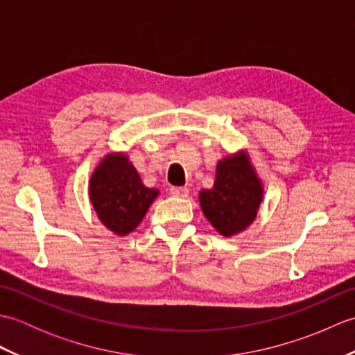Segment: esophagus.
<instances>
[{
  "instance_id": "1",
  "label": "esophagus",
  "mask_w": 355,
  "mask_h": 355,
  "mask_svg": "<svg viewBox=\"0 0 355 355\" xmlns=\"http://www.w3.org/2000/svg\"><path fill=\"white\" fill-rule=\"evenodd\" d=\"M171 193L173 195V197H177V198H186L187 195H189V189H187L186 186H173V187H171Z\"/></svg>"
}]
</instances>
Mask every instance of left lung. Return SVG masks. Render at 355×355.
<instances>
[{
    "label": "left lung",
    "mask_w": 355,
    "mask_h": 355,
    "mask_svg": "<svg viewBox=\"0 0 355 355\" xmlns=\"http://www.w3.org/2000/svg\"><path fill=\"white\" fill-rule=\"evenodd\" d=\"M202 214L224 238L250 227L263 200V184L247 149L223 157L216 163L212 189L198 193Z\"/></svg>",
    "instance_id": "1"
}]
</instances>
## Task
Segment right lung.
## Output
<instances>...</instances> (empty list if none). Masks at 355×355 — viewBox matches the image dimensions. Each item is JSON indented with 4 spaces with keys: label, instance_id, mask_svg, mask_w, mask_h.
<instances>
[{
    "label": "right lung",
    "instance_id": "1",
    "mask_svg": "<svg viewBox=\"0 0 355 355\" xmlns=\"http://www.w3.org/2000/svg\"><path fill=\"white\" fill-rule=\"evenodd\" d=\"M158 195L155 187L143 184L123 150L105 155L88 182V197L97 218L117 236L137 229Z\"/></svg>",
    "mask_w": 355,
    "mask_h": 355
}]
</instances>
